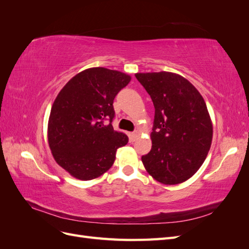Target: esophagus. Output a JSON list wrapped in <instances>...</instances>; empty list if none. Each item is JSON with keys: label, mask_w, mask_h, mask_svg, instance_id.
<instances>
[{"label": "esophagus", "mask_w": 249, "mask_h": 249, "mask_svg": "<svg viewBox=\"0 0 249 249\" xmlns=\"http://www.w3.org/2000/svg\"><path fill=\"white\" fill-rule=\"evenodd\" d=\"M137 137H138V133H137V132H133V133L131 134V139H132V140H136Z\"/></svg>", "instance_id": "1"}]
</instances>
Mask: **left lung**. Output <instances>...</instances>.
I'll return each mask as SVG.
<instances>
[{"instance_id": "left-lung-1", "label": "left lung", "mask_w": 249, "mask_h": 249, "mask_svg": "<svg viewBox=\"0 0 249 249\" xmlns=\"http://www.w3.org/2000/svg\"><path fill=\"white\" fill-rule=\"evenodd\" d=\"M135 77L155 107L152 149L142 156V163L158 182L183 183L205 162L212 143L213 125L205 100L177 73L139 72Z\"/></svg>"}]
</instances>
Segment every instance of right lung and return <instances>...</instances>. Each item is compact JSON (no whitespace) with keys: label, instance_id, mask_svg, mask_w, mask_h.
Masks as SVG:
<instances>
[{"label":"right lung","instance_id":"add662e5","mask_svg":"<svg viewBox=\"0 0 249 249\" xmlns=\"http://www.w3.org/2000/svg\"><path fill=\"white\" fill-rule=\"evenodd\" d=\"M130 81L129 74L92 67L76 74L58 93L49 118V145L56 162L73 178H99L129 141L114 131L112 120L113 101Z\"/></svg>","mask_w":249,"mask_h":249}]
</instances>
